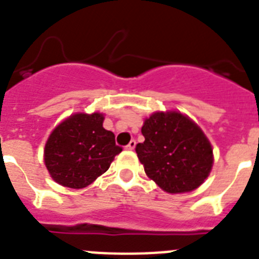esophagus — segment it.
<instances>
[{
    "instance_id": "34e87169",
    "label": "esophagus",
    "mask_w": 259,
    "mask_h": 259,
    "mask_svg": "<svg viewBox=\"0 0 259 259\" xmlns=\"http://www.w3.org/2000/svg\"><path fill=\"white\" fill-rule=\"evenodd\" d=\"M136 145H137V142L134 140H132L129 142V145H127V146H126V149L127 150H134V147H136Z\"/></svg>"
}]
</instances>
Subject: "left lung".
Here are the masks:
<instances>
[{"label": "left lung", "instance_id": "1", "mask_svg": "<svg viewBox=\"0 0 259 259\" xmlns=\"http://www.w3.org/2000/svg\"><path fill=\"white\" fill-rule=\"evenodd\" d=\"M145 142L136 147L145 172L163 191L196 190L213 166L209 141L190 117L180 112H156L142 126Z\"/></svg>", "mask_w": 259, "mask_h": 259}]
</instances>
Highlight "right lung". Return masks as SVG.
<instances>
[{
  "instance_id": "right-lung-1",
  "label": "right lung",
  "mask_w": 259,
  "mask_h": 259,
  "mask_svg": "<svg viewBox=\"0 0 259 259\" xmlns=\"http://www.w3.org/2000/svg\"><path fill=\"white\" fill-rule=\"evenodd\" d=\"M103 122L101 113H76L52 130L45 146V164L56 183L79 190L108 171L122 149Z\"/></svg>"
}]
</instances>
